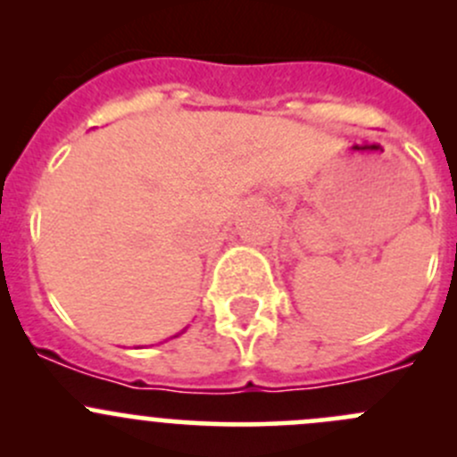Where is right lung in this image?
I'll use <instances>...</instances> for the list:
<instances>
[{
    "mask_svg": "<svg viewBox=\"0 0 457 457\" xmlns=\"http://www.w3.org/2000/svg\"><path fill=\"white\" fill-rule=\"evenodd\" d=\"M183 331H186V329H183Z\"/></svg>",
    "mask_w": 457,
    "mask_h": 457,
    "instance_id": "obj_1",
    "label": "right lung"
}]
</instances>
